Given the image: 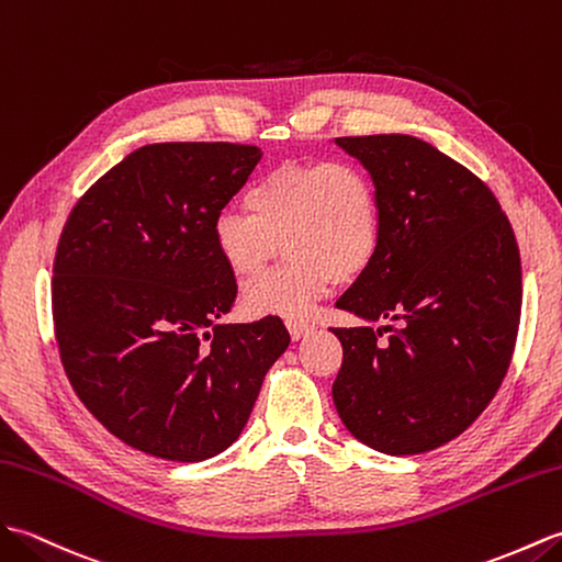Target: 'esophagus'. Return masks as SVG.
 <instances>
[{"label": "esophagus", "instance_id": "34e87169", "mask_svg": "<svg viewBox=\"0 0 562 562\" xmlns=\"http://www.w3.org/2000/svg\"><path fill=\"white\" fill-rule=\"evenodd\" d=\"M285 327H289V331H291V336H293L295 341L303 339V336H307L310 331H313V324L305 322V319H289V322H285Z\"/></svg>", "mask_w": 562, "mask_h": 562}]
</instances>
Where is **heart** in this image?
<instances>
[{"instance_id":"1","label":"heart","mask_w":562,"mask_h":562,"mask_svg":"<svg viewBox=\"0 0 562 562\" xmlns=\"http://www.w3.org/2000/svg\"><path fill=\"white\" fill-rule=\"evenodd\" d=\"M245 206L249 214L221 211L211 226L231 277H255L281 245L289 255L243 289V307L252 317H305L334 281L363 277L380 252L382 196L358 164H281L249 184Z\"/></svg>"}]
</instances>
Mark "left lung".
<instances>
[{"mask_svg":"<svg viewBox=\"0 0 562 562\" xmlns=\"http://www.w3.org/2000/svg\"><path fill=\"white\" fill-rule=\"evenodd\" d=\"M336 144L378 182L382 245L336 303L366 324L334 329V404L372 450L430 452L464 432L507 375L521 313L515 231L488 184L416 136ZM378 318L400 327L372 330Z\"/></svg>","mask_w":562,"mask_h":562,"instance_id":"obj_1","label":"left lung"}]
</instances>
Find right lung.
Segmentation results:
<instances>
[{"instance_id": "right-lung-1", "label": "right lung", "mask_w": 562, "mask_h": 562, "mask_svg": "<svg viewBox=\"0 0 562 562\" xmlns=\"http://www.w3.org/2000/svg\"><path fill=\"white\" fill-rule=\"evenodd\" d=\"M259 158L228 142L142 146L89 187L59 235L61 366L81 404L134 450L170 461L223 452L289 348L279 317L218 322L238 283L211 226Z\"/></svg>"}]
</instances>
